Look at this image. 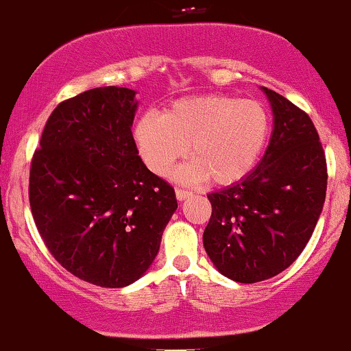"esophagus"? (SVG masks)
Wrapping results in <instances>:
<instances>
[{
    "mask_svg": "<svg viewBox=\"0 0 351 351\" xmlns=\"http://www.w3.org/2000/svg\"><path fill=\"white\" fill-rule=\"evenodd\" d=\"M189 195H192V192L186 191V189H176V197L177 201H184V199H187Z\"/></svg>",
    "mask_w": 351,
    "mask_h": 351,
    "instance_id": "obj_1",
    "label": "esophagus"
}]
</instances>
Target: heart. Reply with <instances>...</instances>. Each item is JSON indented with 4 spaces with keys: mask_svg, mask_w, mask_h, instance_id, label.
<instances>
[{
    "mask_svg": "<svg viewBox=\"0 0 351 351\" xmlns=\"http://www.w3.org/2000/svg\"><path fill=\"white\" fill-rule=\"evenodd\" d=\"M135 142L147 167L167 176L187 147L192 162L179 169L182 182L206 179L216 186L239 182L254 169L269 137V119L252 100L202 95L174 101L162 117L135 123Z\"/></svg>",
    "mask_w": 351,
    "mask_h": 351,
    "instance_id": "obj_1",
    "label": "heart"
}]
</instances>
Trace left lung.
I'll list each match as a JSON object with an SVG mask.
<instances>
[{"label":"left lung","instance_id":"obj_1","mask_svg":"<svg viewBox=\"0 0 351 351\" xmlns=\"http://www.w3.org/2000/svg\"><path fill=\"white\" fill-rule=\"evenodd\" d=\"M273 108L265 156L239 182L207 195L213 206L204 250L237 282L269 280L301 254L326 195V159L311 119L263 86Z\"/></svg>","mask_w":351,"mask_h":351}]
</instances>
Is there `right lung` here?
I'll list each match as a JSON object with an SVG mask.
<instances>
[{
  "label": "right lung",
  "instance_id": "add662e5",
  "mask_svg": "<svg viewBox=\"0 0 351 351\" xmlns=\"http://www.w3.org/2000/svg\"><path fill=\"white\" fill-rule=\"evenodd\" d=\"M135 92L100 86L51 112L29 169L33 219L73 276L123 288L149 269L177 209L174 187L150 172L132 135Z\"/></svg>",
  "mask_w": 351,
  "mask_h": 351
}]
</instances>
